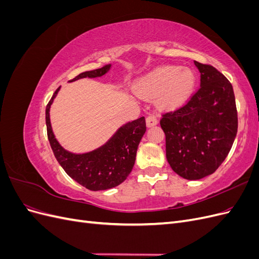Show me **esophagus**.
<instances>
[{"label":"esophagus","instance_id":"34e87169","mask_svg":"<svg viewBox=\"0 0 259 259\" xmlns=\"http://www.w3.org/2000/svg\"><path fill=\"white\" fill-rule=\"evenodd\" d=\"M146 123H147V126H148V127H152V126H154V125L158 124V120H156L155 116L149 115V116H147Z\"/></svg>","mask_w":259,"mask_h":259}]
</instances>
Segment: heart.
Here are the masks:
<instances>
[{
  "mask_svg": "<svg viewBox=\"0 0 259 259\" xmlns=\"http://www.w3.org/2000/svg\"><path fill=\"white\" fill-rule=\"evenodd\" d=\"M195 75L192 70L180 66L156 68L138 80L135 90L147 99L158 97L156 106L162 111H174L182 108L192 95Z\"/></svg>",
  "mask_w": 259,
  "mask_h": 259,
  "instance_id": "b5f03b06",
  "label": "heart"
}]
</instances>
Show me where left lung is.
Instances as JSON below:
<instances>
[{
    "label": "left lung",
    "instance_id": "obj_1",
    "mask_svg": "<svg viewBox=\"0 0 259 259\" xmlns=\"http://www.w3.org/2000/svg\"><path fill=\"white\" fill-rule=\"evenodd\" d=\"M201 85L188 104L162 117L166 159L176 174L188 180L204 178L228 155L238 132L232 85L209 65L194 61Z\"/></svg>",
    "mask_w": 259,
    "mask_h": 259
}]
</instances>
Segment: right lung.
<instances>
[{
    "instance_id": "right-lung-1",
    "label": "right lung",
    "mask_w": 259,
    "mask_h": 259,
    "mask_svg": "<svg viewBox=\"0 0 259 259\" xmlns=\"http://www.w3.org/2000/svg\"><path fill=\"white\" fill-rule=\"evenodd\" d=\"M111 66L109 64L103 68L85 71L70 82L84 77H100L110 71ZM59 91L60 86L54 93L45 112L48 136L55 158L70 177L90 190H108L119 186L131 174L135 164L138 145L146 132L145 116L121 125L104 145L94 150L75 153L60 145L52 127L51 107Z\"/></svg>"
}]
</instances>
